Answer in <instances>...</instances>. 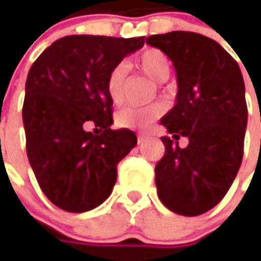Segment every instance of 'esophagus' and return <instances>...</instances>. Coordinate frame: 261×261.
<instances>
[{"label": "esophagus", "mask_w": 261, "mask_h": 261, "mask_svg": "<svg viewBox=\"0 0 261 261\" xmlns=\"http://www.w3.org/2000/svg\"><path fill=\"white\" fill-rule=\"evenodd\" d=\"M145 136L144 135H138V144H144L145 142Z\"/></svg>", "instance_id": "1"}]
</instances>
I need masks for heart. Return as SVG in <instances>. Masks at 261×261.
<instances>
[{
  "mask_svg": "<svg viewBox=\"0 0 261 261\" xmlns=\"http://www.w3.org/2000/svg\"><path fill=\"white\" fill-rule=\"evenodd\" d=\"M134 66L141 72L152 78L154 81L163 83L170 76L171 62L168 56L160 49H146L138 56ZM126 81V68L123 65L115 66L106 80V91L113 103H120L123 98ZM166 107L161 103L145 106V107H125L116 115V125L129 129H149L160 116L164 113Z\"/></svg>",
  "mask_w": 261,
  "mask_h": 261,
  "instance_id": "heart-1",
  "label": "heart"
}]
</instances>
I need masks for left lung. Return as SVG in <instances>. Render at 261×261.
Listing matches in <instances>:
<instances>
[{
    "mask_svg": "<svg viewBox=\"0 0 261 261\" xmlns=\"http://www.w3.org/2000/svg\"><path fill=\"white\" fill-rule=\"evenodd\" d=\"M175 68L177 101L161 119L175 141L163 136L155 166L156 193L174 214L197 216L216 206L240 170L247 127L246 87L237 61L215 40L193 32L152 35ZM186 136L189 145L178 146Z\"/></svg>",
    "mask_w": 261,
    "mask_h": 261,
    "instance_id": "8db88e82",
    "label": "left lung"
}]
</instances>
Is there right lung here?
<instances>
[{
	"instance_id": "right-lung-1",
	"label": "right lung",
	"mask_w": 261,
	"mask_h": 261,
	"mask_svg": "<svg viewBox=\"0 0 261 261\" xmlns=\"http://www.w3.org/2000/svg\"><path fill=\"white\" fill-rule=\"evenodd\" d=\"M145 37L72 35L54 42L25 81V149L45 196L66 212H87L110 196L117 164L136 145L135 132L113 130L109 72ZM94 124L95 136L85 127ZM100 134H98V130Z\"/></svg>"
}]
</instances>
